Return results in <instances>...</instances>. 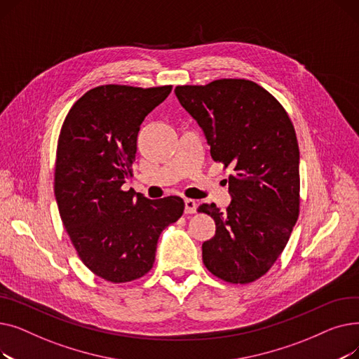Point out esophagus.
Listing matches in <instances>:
<instances>
[{
	"label": "esophagus",
	"mask_w": 359,
	"mask_h": 359,
	"mask_svg": "<svg viewBox=\"0 0 359 359\" xmlns=\"http://www.w3.org/2000/svg\"><path fill=\"white\" fill-rule=\"evenodd\" d=\"M198 208V203L194 199H184V212L189 214H195Z\"/></svg>",
	"instance_id": "esophagus-1"
}]
</instances>
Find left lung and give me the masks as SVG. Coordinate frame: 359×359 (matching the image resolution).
Returning <instances> with one entry per match:
<instances>
[{
  "instance_id": "obj_1",
  "label": "left lung",
  "mask_w": 359,
  "mask_h": 359,
  "mask_svg": "<svg viewBox=\"0 0 359 359\" xmlns=\"http://www.w3.org/2000/svg\"><path fill=\"white\" fill-rule=\"evenodd\" d=\"M180 104L203 129L211 157L230 167L231 203H202L215 236L202 244L205 268L229 284H250L285 249L299 215V149L292 121L269 91L244 79L177 86Z\"/></svg>"
}]
</instances>
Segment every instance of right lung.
Instances as JSON below:
<instances>
[{"mask_svg": "<svg viewBox=\"0 0 359 359\" xmlns=\"http://www.w3.org/2000/svg\"><path fill=\"white\" fill-rule=\"evenodd\" d=\"M170 91L94 87L72 104L60 132L53 191L62 224L84 265L111 284L147 275L160 234L184 211L179 196L149 201L122 189L134 176L140 126Z\"/></svg>", "mask_w": 359, "mask_h": 359, "instance_id": "right-lung-1", "label": "right lung"}]
</instances>
